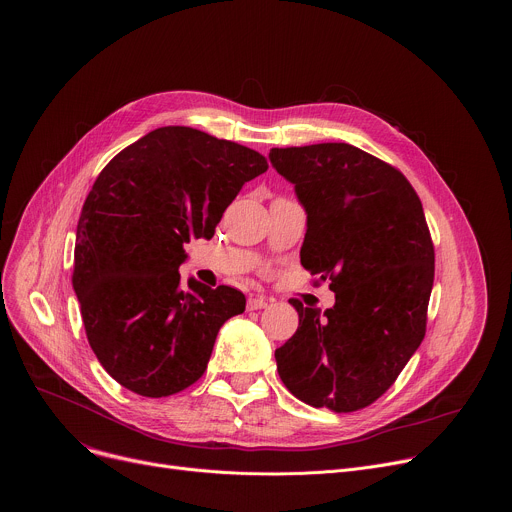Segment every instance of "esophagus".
Segmentation results:
<instances>
[{
    "mask_svg": "<svg viewBox=\"0 0 512 512\" xmlns=\"http://www.w3.org/2000/svg\"><path fill=\"white\" fill-rule=\"evenodd\" d=\"M271 304L269 298H263V296H255V298H249L247 302V310H263Z\"/></svg>",
    "mask_w": 512,
    "mask_h": 512,
    "instance_id": "obj_1",
    "label": "esophagus"
}]
</instances>
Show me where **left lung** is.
Wrapping results in <instances>:
<instances>
[{
  "label": "left lung",
  "mask_w": 512,
  "mask_h": 512,
  "mask_svg": "<svg viewBox=\"0 0 512 512\" xmlns=\"http://www.w3.org/2000/svg\"><path fill=\"white\" fill-rule=\"evenodd\" d=\"M273 168L308 212L302 265L330 279L334 308L298 310L275 350L291 395L350 413L375 403L425 336L435 253L421 200L391 164L348 143L273 148Z\"/></svg>",
  "instance_id": "left-lung-1"
}]
</instances>
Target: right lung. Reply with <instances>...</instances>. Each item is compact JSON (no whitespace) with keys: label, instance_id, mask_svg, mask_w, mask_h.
I'll list each match as a JSON object with an SVG mask.
<instances>
[{"label":"right lung","instance_id":"right-lung-1","mask_svg":"<svg viewBox=\"0 0 512 512\" xmlns=\"http://www.w3.org/2000/svg\"><path fill=\"white\" fill-rule=\"evenodd\" d=\"M245 145L160 127L95 180L77 225L72 287L103 369L143 397H168L206 371L221 326L245 312L229 285L180 281L184 243L210 239L245 182L267 170Z\"/></svg>","mask_w":512,"mask_h":512}]
</instances>
